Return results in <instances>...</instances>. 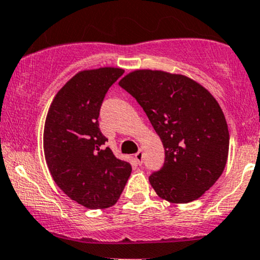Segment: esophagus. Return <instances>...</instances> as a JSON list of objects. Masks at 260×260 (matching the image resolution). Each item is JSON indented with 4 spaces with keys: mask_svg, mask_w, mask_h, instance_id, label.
I'll return each mask as SVG.
<instances>
[{
    "mask_svg": "<svg viewBox=\"0 0 260 260\" xmlns=\"http://www.w3.org/2000/svg\"><path fill=\"white\" fill-rule=\"evenodd\" d=\"M135 159L137 161V164H140V166H141L142 161H143V152H142V149H139V152H137V153L135 154Z\"/></svg>",
    "mask_w": 260,
    "mask_h": 260,
    "instance_id": "obj_1",
    "label": "esophagus"
}]
</instances>
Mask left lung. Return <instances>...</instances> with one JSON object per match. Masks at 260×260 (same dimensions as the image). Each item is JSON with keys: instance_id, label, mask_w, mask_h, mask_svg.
I'll return each instance as SVG.
<instances>
[{"instance_id": "left-lung-1", "label": "left lung", "mask_w": 260, "mask_h": 260, "mask_svg": "<svg viewBox=\"0 0 260 260\" xmlns=\"http://www.w3.org/2000/svg\"><path fill=\"white\" fill-rule=\"evenodd\" d=\"M119 86L142 107L163 142V167L149 175L158 196L172 203L200 198L228 160L230 135L216 100L187 76L160 70H136Z\"/></svg>"}]
</instances>
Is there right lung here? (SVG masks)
I'll use <instances>...</instances> for the list:
<instances>
[{"mask_svg":"<svg viewBox=\"0 0 260 260\" xmlns=\"http://www.w3.org/2000/svg\"><path fill=\"white\" fill-rule=\"evenodd\" d=\"M123 74L119 68L78 73L58 91L46 117L44 149L52 178L90 209L117 203L131 174L130 163L106 147L99 123L107 91Z\"/></svg>","mask_w":260,"mask_h":260,"instance_id":"1","label":"right lung"}]
</instances>
